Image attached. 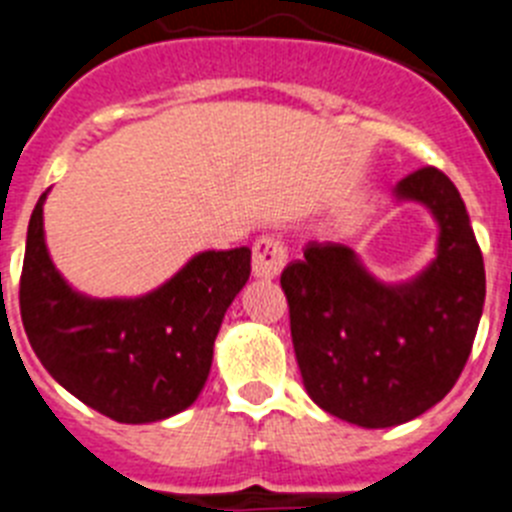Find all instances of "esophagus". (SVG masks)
Returning <instances> with one entry per match:
<instances>
[{
  "instance_id": "esophagus-1",
  "label": "esophagus",
  "mask_w": 512,
  "mask_h": 512,
  "mask_svg": "<svg viewBox=\"0 0 512 512\" xmlns=\"http://www.w3.org/2000/svg\"><path fill=\"white\" fill-rule=\"evenodd\" d=\"M287 251L282 240L277 238H261L253 246V277L256 279H277L285 269Z\"/></svg>"
}]
</instances>
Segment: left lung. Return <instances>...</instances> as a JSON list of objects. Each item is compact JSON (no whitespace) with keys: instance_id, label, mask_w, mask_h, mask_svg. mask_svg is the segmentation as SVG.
<instances>
[{"instance_id":"obj_1","label":"left lung","mask_w":512,"mask_h":512,"mask_svg":"<svg viewBox=\"0 0 512 512\" xmlns=\"http://www.w3.org/2000/svg\"><path fill=\"white\" fill-rule=\"evenodd\" d=\"M438 225L435 256L383 282L342 243H308L282 272L308 396L349 425H404L438 404L464 370L484 308V261L466 204L445 173L422 168L393 189Z\"/></svg>"}]
</instances>
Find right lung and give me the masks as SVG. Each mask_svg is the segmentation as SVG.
I'll return each mask as SVG.
<instances>
[{"label": "right lung", "instance_id": "add662e5", "mask_svg": "<svg viewBox=\"0 0 512 512\" xmlns=\"http://www.w3.org/2000/svg\"><path fill=\"white\" fill-rule=\"evenodd\" d=\"M41 194L25 240L20 313L59 386L95 412L147 425L189 409L209 378L214 339L248 282L251 248L199 251L137 298H90L51 261Z\"/></svg>", "mask_w": 512, "mask_h": 512}]
</instances>
